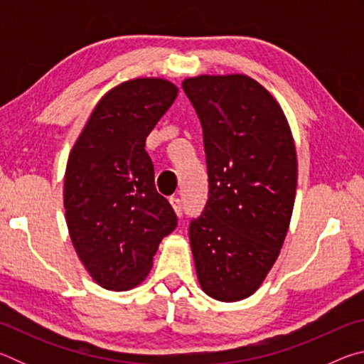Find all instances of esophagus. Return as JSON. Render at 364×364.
<instances>
[{
  "instance_id": "1",
  "label": "esophagus",
  "mask_w": 364,
  "mask_h": 364,
  "mask_svg": "<svg viewBox=\"0 0 364 364\" xmlns=\"http://www.w3.org/2000/svg\"><path fill=\"white\" fill-rule=\"evenodd\" d=\"M170 204L171 207H173V210L176 212L178 217H183V200L180 199V197H171L170 199Z\"/></svg>"
}]
</instances>
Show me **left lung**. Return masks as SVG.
<instances>
[{"instance_id":"8db88e82","label":"left lung","mask_w":364,"mask_h":364,"mask_svg":"<svg viewBox=\"0 0 364 364\" xmlns=\"http://www.w3.org/2000/svg\"><path fill=\"white\" fill-rule=\"evenodd\" d=\"M183 90L204 134L208 199L189 223L199 284L221 301L254 294L291 223L297 156L286 115L247 75H199Z\"/></svg>"}]
</instances>
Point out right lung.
Segmentation results:
<instances>
[{"label": "right lung", "instance_id": "right-lung-1", "mask_svg": "<svg viewBox=\"0 0 364 364\" xmlns=\"http://www.w3.org/2000/svg\"><path fill=\"white\" fill-rule=\"evenodd\" d=\"M178 88L162 78H134L97 102L67 160L65 220L73 247L97 284L128 291L146 279L176 213L154 183L144 149Z\"/></svg>", "mask_w": 364, "mask_h": 364}]
</instances>
